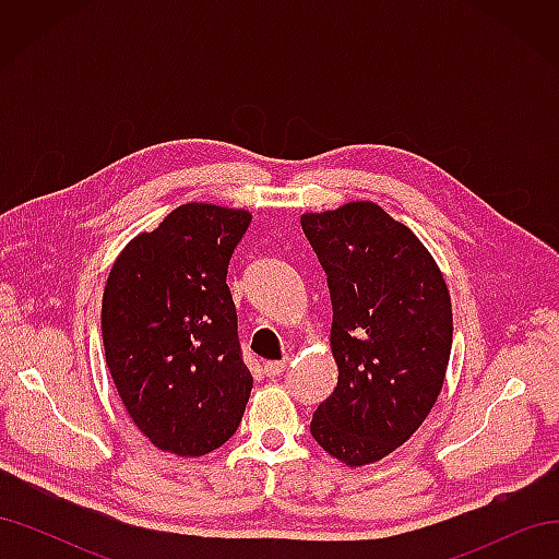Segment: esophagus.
Instances as JSON below:
<instances>
[{"label":"esophagus","mask_w":559,"mask_h":559,"mask_svg":"<svg viewBox=\"0 0 559 559\" xmlns=\"http://www.w3.org/2000/svg\"><path fill=\"white\" fill-rule=\"evenodd\" d=\"M284 368H286V361H267L263 366V373H265V378L275 380V378H280L284 373Z\"/></svg>","instance_id":"1"}]
</instances>
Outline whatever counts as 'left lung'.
Returning a JSON list of instances; mask_svg holds the SVG:
<instances>
[{
  "label": "left lung",
  "instance_id": "1",
  "mask_svg": "<svg viewBox=\"0 0 559 559\" xmlns=\"http://www.w3.org/2000/svg\"><path fill=\"white\" fill-rule=\"evenodd\" d=\"M300 226L326 273L337 364V386L310 431L343 464H373L408 441L441 394L448 284L417 235L376 202L302 214Z\"/></svg>",
  "mask_w": 559,
  "mask_h": 559
}]
</instances>
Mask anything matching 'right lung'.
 I'll list each match as a JSON object with an SVG mask.
<instances>
[{"instance_id":"add662e5","label":"right lung","mask_w":559,"mask_h":559,"mask_svg":"<svg viewBox=\"0 0 559 559\" xmlns=\"http://www.w3.org/2000/svg\"><path fill=\"white\" fill-rule=\"evenodd\" d=\"M247 210L189 202L118 253L103 343L128 415L163 452L202 456L238 431L253 378L226 284Z\"/></svg>"}]
</instances>
